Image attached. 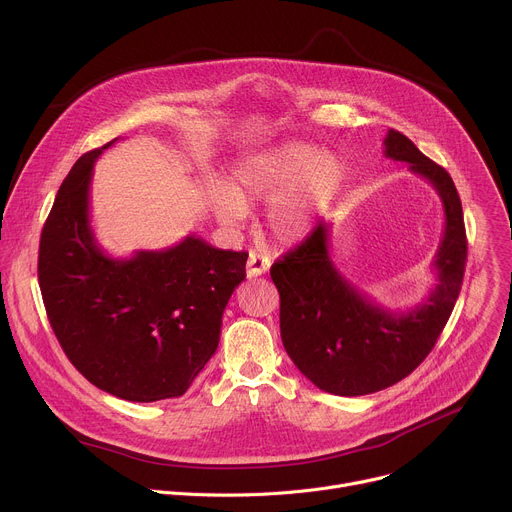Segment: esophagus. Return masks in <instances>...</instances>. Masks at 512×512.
<instances>
[{
	"instance_id": "obj_1",
	"label": "esophagus",
	"mask_w": 512,
	"mask_h": 512,
	"mask_svg": "<svg viewBox=\"0 0 512 512\" xmlns=\"http://www.w3.org/2000/svg\"><path fill=\"white\" fill-rule=\"evenodd\" d=\"M269 265H271V261L265 255H261L257 251H251L249 259H247V275L249 277H259L265 271H269Z\"/></svg>"
}]
</instances>
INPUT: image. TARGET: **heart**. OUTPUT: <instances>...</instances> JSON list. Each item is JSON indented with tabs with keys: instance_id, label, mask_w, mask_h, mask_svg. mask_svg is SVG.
Segmentation results:
<instances>
[{
	"instance_id": "obj_1",
	"label": "heart",
	"mask_w": 512,
	"mask_h": 512,
	"mask_svg": "<svg viewBox=\"0 0 512 512\" xmlns=\"http://www.w3.org/2000/svg\"><path fill=\"white\" fill-rule=\"evenodd\" d=\"M344 180L340 158L306 143H289L237 160L225 186L206 188V200L227 227L245 221L247 206L269 202L267 229L279 241L294 243L312 231L316 216L336 198Z\"/></svg>"
}]
</instances>
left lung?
Listing matches in <instances>:
<instances>
[{"mask_svg":"<svg viewBox=\"0 0 512 512\" xmlns=\"http://www.w3.org/2000/svg\"><path fill=\"white\" fill-rule=\"evenodd\" d=\"M385 156L409 164L444 204L446 227L433 259L437 283L419 306L391 312L360 294L332 263L328 225L271 265L285 352L318 389L340 397L377 393L419 367L450 320L466 269L462 202L450 174L395 129L385 137Z\"/></svg>","mask_w":512,"mask_h":512,"instance_id":"obj_1","label":"left lung"}]
</instances>
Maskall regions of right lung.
<instances>
[{
  "label": "right lung",
  "mask_w": 512,
  "mask_h": 512,
  "mask_svg": "<svg viewBox=\"0 0 512 512\" xmlns=\"http://www.w3.org/2000/svg\"><path fill=\"white\" fill-rule=\"evenodd\" d=\"M64 178L40 237L38 279L50 326L77 371L125 401L180 397L221 338L223 312L245 279V251L200 237L162 251L107 255L95 241L89 190L97 158Z\"/></svg>",
  "instance_id": "add662e5"
}]
</instances>
